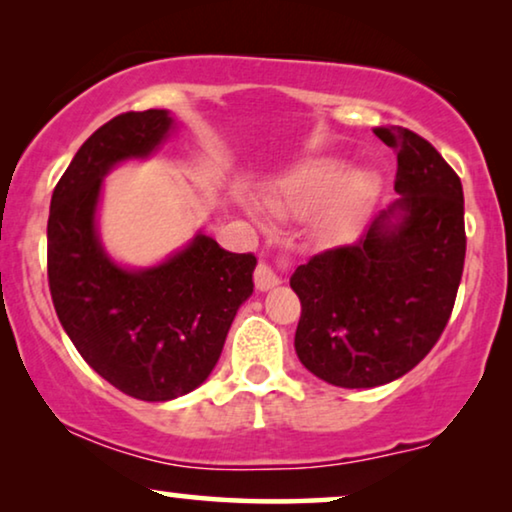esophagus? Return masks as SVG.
I'll list each match as a JSON object with an SVG mask.
<instances>
[{
	"mask_svg": "<svg viewBox=\"0 0 512 512\" xmlns=\"http://www.w3.org/2000/svg\"><path fill=\"white\" fill-rule=\"evenodd\" d=\"M254 282H256L258 291H270V289H275L282 279H279L277 272L272 270L268 263H258V268L254 272Z\"/></svg>",
	"mask_w": 512,
	"mask_h": 512,
	"instance_id": "34e87169",
	"label": "esophagus"
}]
</instances>
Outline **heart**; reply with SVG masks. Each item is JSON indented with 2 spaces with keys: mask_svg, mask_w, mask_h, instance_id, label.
Instances as JSON below:
<instances>
[{
  "mask_svg": "<svg viewBox=\"0 0 512 512\" xmlns=\"http://www.w3.org/2000/svg\"><path fill=\"white\" fill-rule=\"evenodd\" d=\"M375 191L373 174L352 170L347 158L312 156L263 191L261 207L279 221L312 216L314 233L340 244L359 235L373 212Z\"/></svg>",
  "mask_w": 512,
  "mask_h": 512,
  "instance_id": "1",
  "label": "heart"
}]
</instances>
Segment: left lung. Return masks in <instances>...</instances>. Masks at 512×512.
<instances>
[{
  "label": "left lung",
  "mask_w": 512,
  "mask_h": 512,
  "mask_svg": "<svg viewBox=\"0 0 512 512\" xmlns=\"http://www.w3.org/2000/svg\"><path fill=\"white\" fill-rule=\"evenodd\" d=\"M375 135L398 151L401 195L352 247L298 265L296 354L333 387L370 389L410 373L443 333L464 272V191L433 146L408 128Z\"/></svg>",
  "instance_id": "left-lung-1"
}]
</instances>
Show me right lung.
<instances>
[{
	"instance_id": "obj_1",
	"label": "right lung",
	"mask_w": 512,
	"mask_h": 512,
	"mask_svg": "<svg viewBox=\"0 0 512 512\" xmlns=\"http://www.w3.org/2000/svg\"><path fill=\"white\" fill-rule=\"evenodd\" d=\"M167 109L130 111L90 135L55 186L48 286L58 319L90 368L123 394L163 403L198 389L254 293V254H230L198 230L163 261L130 268L104 249V177L149 160L177 135Z\"/></svg>"
}]
</instances>
